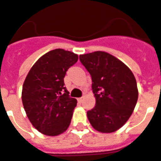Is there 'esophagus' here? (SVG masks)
<instances>
[{
	"label": "esophagus",
	"instance_id": "esophagus-1",
	"mask_svg": "<svg viewBox=\"0 0 161 161\" xmlns=\"http://www.w3.org/2000/svg\"><path fill=\"white\" fill-rule=\"evenodd\" d=\"M83 99H84L83 97H80V98L77 99V101H78V102H79V103H81L82 101H83Z\"/></svg>",
	"mask_w": 161,
	"mask_h": 161
}]
</instances>
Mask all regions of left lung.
Here are the masks:
<instances>
[{
    "mask_svg": "<svg viewBox=\"0 0 161 161\" xmlns=\"http://www.w3.org/2000/svg\"><path fill=\"white\" fill-rule=\"evenodd\" d=\"M80 60L91 74L96 106L87 111L94 129L112 133L129 119L138 100L135 75L128 66L105 51L80 56Z\"/></svg>",
    "mask_w": 161,
    "mask_h": 161,
    "instance_id": "1",
    "label": "left lung"
}]
</instances>
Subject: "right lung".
<instances>
[{
  "label": "right lung",
  "mask_w": 161,
  "mask_h": 161,
  "mask_svg": "<svg viewBox=\"0 0 161 161\" xmlns=\"http://www.w3.org/2000/svg\"><path fill=\"white\" fill-rule=\"evenodd\" d=\"M78 60V55L63 49L40 57L28 72L21 100L32 125L46 136H56L68 129L76 99L70 98L64 77Z\"/></svg>",
  "instance_id": "obj_1"
}]
</instances>
